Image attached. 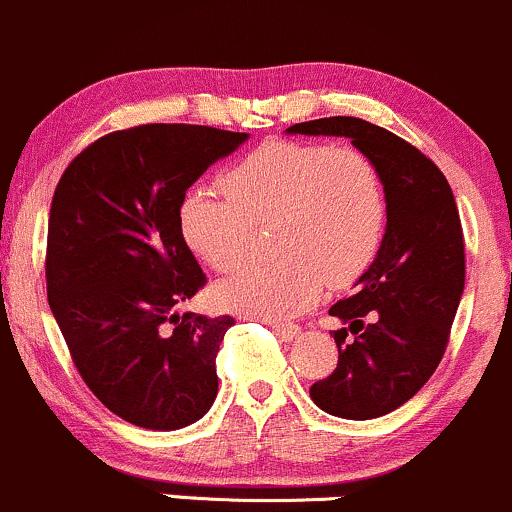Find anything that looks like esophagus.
<instances>
[{"mask_svg":"<svg viewBox=\"0 0 512 512\" xmlns=\"http://www.w3.org/2000/svg\"><path fill=\"white\" fill-rule=\"evenodd\" d=\"M271 326L285 343H290L292 338H297V333H300V326H295V324H271Z\"/></svg>","mask_w":512,"mask_h":512,"instance_id":"34e87169","label":"esophagus"}]
</instances>
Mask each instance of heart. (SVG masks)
I'll use <instances>...</instances> for the list:
<instances>
[{"label": "heart", "mask_w": 512, "mask_h": 512, "mask_svg": "<svg viewBox=\"0 0 512 512\" xmlns=\"http://www.w3.org/2000/svg\"><path fill=\"white\" fill-rule=\"evenodd\" d=\"M227 198L186 193L179 227L186 244L215 271H232L271 227L280 256L254 261L217 285L222 307L283 321L319 300L321 287L350 285L375 256L387 229L380 166L353 145L273 140L222 176Z\"/></svg>", "instance_id": "heart-1"}]
</instances>
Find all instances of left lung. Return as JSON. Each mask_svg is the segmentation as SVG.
Listing matches in <instances>:
<instances>
[{"label":"left lung","instance_id":"obj_1","mask_svg":"<svg viewBox=\"0 0 512 512\" xmlns=\"http://www.w3.org/2000/svg\"><path fill=\"white\" fill-rule=\"evenodd\" d=\"M290 135L350 137L380 166L387 229L355 295L329 309L348 329L333 331L338 365L309 387L321 411L367 421L399 409L430 380L445 355L464 292V234L455 195L421 149L363 118L297 123ZM356 333L347 341V331Z\"/></svg>","mask_w":512,"mask_h":512}]
</instances>
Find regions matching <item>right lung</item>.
Returning <instances> with one entry per match:
<instances>
[{"mask_svg":"<svg viewBox=\"0 0 512 512\" xmlns=\"http://www.w3.org/2000/svg\"><path fill=\"white\" fill-rule=\"evenodd\" d=\"M246 137L186 123L108 132L55 188L50 309L86 387L132 426L186 428L217 396L215 358L234 319L174 312L205 285L179 208L208 166Z\"/></svg>","mask_w":512,"mask_h":512,"instance_id":"1","label":"right lung"}]
</instances>
